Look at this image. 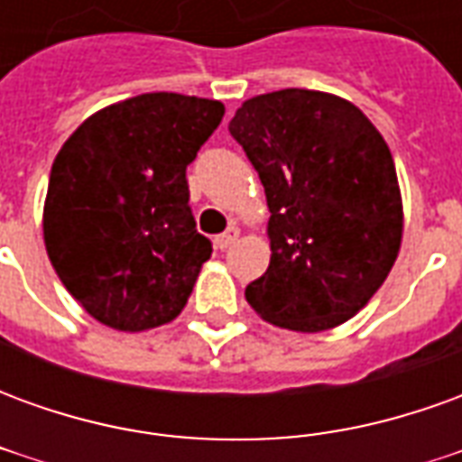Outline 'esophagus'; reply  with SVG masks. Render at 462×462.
Wrapping results in <instances>:
<instances>
[{
	"instance_id": "obj_1",
	"label": "esophagus",
	"mask_w": 462,
	"mask_h": 462,
	"mask_svg": "<svg viewBox=\"0 0 462 462\" xmlns=\"http://www.w3.org/2000/svg\"><path fill=\"white\" fill-rule=\"evenodd\" d=\"M237 237H240V230H237V227H230L227 232H222V235L215 237V247H217L220 252H225L227 247H232V245L237 242Z\"/></svg>"
}]
</instances>
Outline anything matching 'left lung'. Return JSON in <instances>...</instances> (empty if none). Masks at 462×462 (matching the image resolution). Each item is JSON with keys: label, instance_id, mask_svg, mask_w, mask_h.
Instances as JSON below:
<instances>
[{"label": "left lung", "instance_id": "1", "mask_svg": "<svg viewBox=\"0 0 462 462\" xmlns=\"http://www.w3.org/2000/svg\"><path fill=\"white\" fill-rule=\"evenodd\" d=\"M230 133L270 208V267L245 297L291 331L348 321L383 284L401 250L396 165L376 125L324 91L282 88L237 108Z\"/></svg>", "mask_w": 462, "mask_h": 462}]
</instances>
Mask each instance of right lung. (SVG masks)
Returning <instances> with one entry per match:
<instances>
[{
	"label": "right lung",
	"instance_id": "1",
	"mask_svg": "<svg viewBox=\"0 0 462 462\" xmlns=\"http://www.w3.org/2000/svg\"><path fill=\"white\" fill-rule=\"evenodd\" d=\"M225 106L141 94L86 118L49 175L44 245L59 280L118 331L168 324L188 304L212 245L195 230L185 171Z\"/></svg>",
	"mask_w": 462,
	"mask_h": 462
}]
</instances>
